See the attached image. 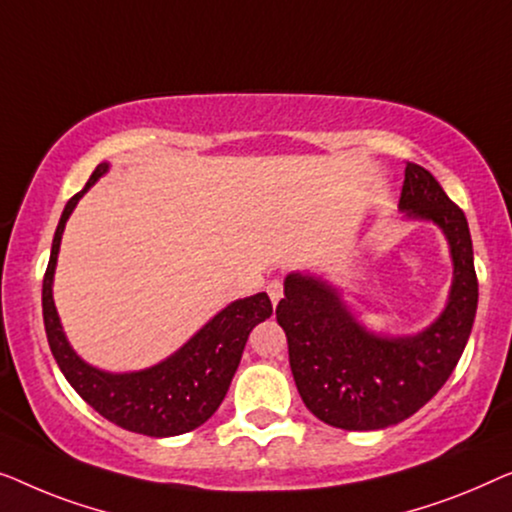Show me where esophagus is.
<instances>
[{
  "mask_svg": "<svg viewBox=\"0 0 512 512\" xmlns=\"http://www.w3.org/2000/svg\"><path fill=\"white\" fill-rule=\"evenodd\" d=\"M266 294H269V299H271V304L276 306L280 299H283V283H280V280H271L269 285H266Z\"/></svg>",
  "mask_w": 512,
  "mask_h": 512,
  "instance_id": "esophagus-1",
  "label": "esophagus"
}]
</instances>
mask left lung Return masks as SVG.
I'll use <instances>...</instances> for the list:
<instances>
[{
    "instance_id": "left-lung-1",
    "label": "left lung",
    "mask_w": 512,
    "mask_h": 512,
    "mask_svg": "<svg viewBox=\"0 0 512 512\" xmlns=\"http://www.w3.org/2000/svg\"><path fill=\"white\" fill-rule=\"evenodd\" d=\"M399 206L413 218L434 220L455 262L448 308L427 331L410 338L373 336L352 320L331 287L299 273L287 276L285 299L276 308L301 399L331 427L369 431L406 420L445 385L469 341L478 276L464 211L413 162H406Z\"/></svg>"
}]
</instances>
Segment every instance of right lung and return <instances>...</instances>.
<instances>
[{
	"instance_id": "1",
	"label": "right lung",
	"mask_w": 512,
	"mask_h": 512,
	"mask_svg": "<svg viewBox=\"0 0 512 512\" xmlns=\"http://www.w3.org/2000/svg\"><path fill=\"white\" fill-rule=\"evenodd\" d=\"M106 169L109 164H99L92 171L90 181L67 201L62 218L57 222L41 290L43 325H46L50 352L69 385L109 422L134 434L155 438L187 434L204 424L225 399L229 383L239 369L250 331L273 313L271 299L266 297V292H259L255 297L234 301L176 355L153 369L113 376V373L92 369L81 357H76L62 334L53 304V273L67 218L83 192Z\"/></svg>"
}]
</instances>
